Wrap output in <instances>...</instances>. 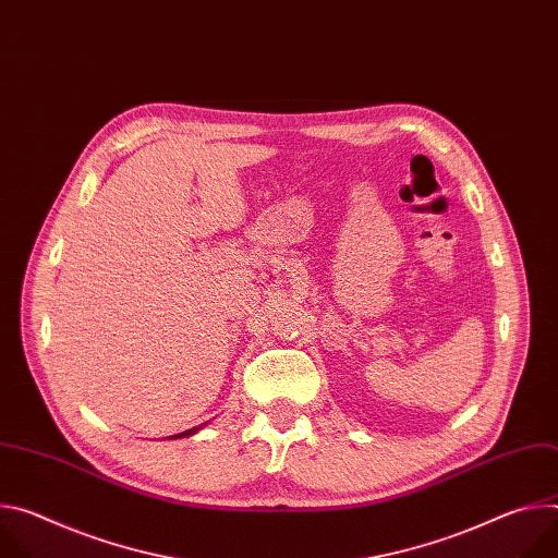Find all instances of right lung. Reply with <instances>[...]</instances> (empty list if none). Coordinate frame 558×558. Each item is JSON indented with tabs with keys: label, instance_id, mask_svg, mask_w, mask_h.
<instances>
[{
	"label": "right lung",
	"instance_id": "1",
	"mask_svg": "<svg viewBox=\"0 0 558 558\" xmlns=\"http://www.w3.org/2000/svg\"><path fill=\"white\" fill-rule=\"evenodd\" d=\"M196 430H198V428H192V430H187V433H181L179 437H183V435H192V433H196Z\"/></svg>",
	"mask_w": 558,
	"mask_h": 558
}]
</instances>
